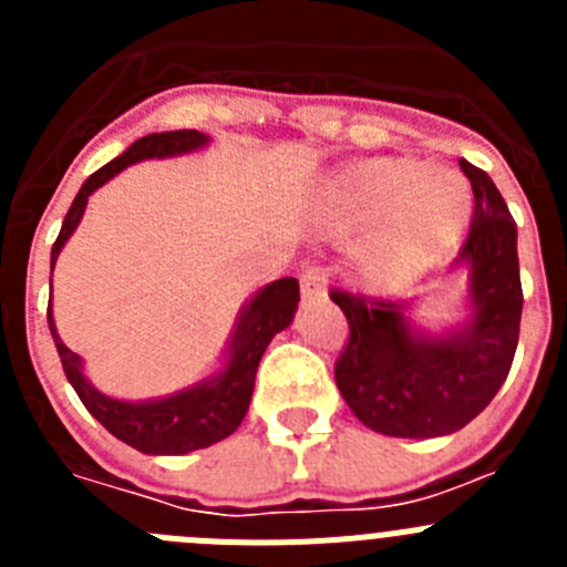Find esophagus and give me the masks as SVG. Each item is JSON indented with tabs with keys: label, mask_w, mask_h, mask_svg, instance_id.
<instances>
[{
	"label": "esophagus",
	"mask_w": 567,
	"mask_h": 567,
	"mask_svg": "<svg viewBox=\"0 0 567 567\" xmlns=\"http://www.w3.org/2000/svg\"><path fill=\"white\" fill-rule=\"evenodd\" d=\"M300 292H303V298L307 300L327 295V275H323V269L320 267L303 269V272H300Z\"/></svg>",
	"instance_id": "obj_1"
}]
</instances>
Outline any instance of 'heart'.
Segmentation results:
<instances>
[{
    "label": "heart",
    "mask_w": 567,
    "mask_h": 567,
    "mask_svg": "<svg viewBox=\"0 0 567 567\" xmlns=\"http://www.w3.org/2000/svg\"><path fill=\"white\" fill-rule=\"evenodd\" d=\"M468 218V184L452 169H429L412 158L352 164L323 198L329 233H369L363 269L380 289L405 287L434 267L457 244Z\"/></svg>",
    "instance_id": "b5f03b06"
}]
</instances>
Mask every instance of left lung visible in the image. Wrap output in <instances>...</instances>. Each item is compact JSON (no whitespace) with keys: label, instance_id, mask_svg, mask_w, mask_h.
Listing matches in <instances>:
<instances>
[{"label":"left lung","instance_id":"1","mask_svg":"<svg viewBox=\"0 0 567 567\" xmlns=\"http://www.w3.org/2000/svg\"><path fill=\"white\" fill-rule=\"evenodd\" d=\"M474 215L454 264L468 269L471 320L449 334L409 323L405 300L332 289L349 320L334 380L346 405L385 437H443L477 417L508 378L519 340L517 224L488 173L460 162Z\"/></svg>","mask_w":567,"mask_h":567}]
</instances>
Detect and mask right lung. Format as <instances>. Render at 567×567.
I'll list each match as a JSON object with an SVG mask.
<instances>
[{
  "label": "right lung",
  "instance_id": "obj_1",
  "mask_svg": "<svg viewBox=\"0 0 567 567\" xmlns=\"http://www.w3.org/2000/svg\"><path fill=\"white\" fill-rule=\"evenodd\" d=\"M209 138L198 130H169V133H150L138 142L130 144L118 158L104 164L102 169L90 175L82 184L79 195L70 204L64 215L62 233H59L53 252H50V272L62 252L64 240L73 235V229L82 221L87 198L96 193L102 184H107L115 173H122L130 164L142 158H164V155H182L189 150L204 147ZM53 280V278H50ZM300 289L295 278H280L269 287L260 289L249 307L240 312L238 329L229 343V358L221 372L213 374L204 383L184 389L178 394H169L164 400H150V403H127V400H113L107 394L96 392L87 383L82 372V360L76 352H70L62 343L53 323V312L48 303V327L56 343V352L62 358V369L68 374L70 385L76 389L79 400L84 403L93 417L107 429L113 437L133 445L144 454H187L207 449L218 440L229 437L240 425L249 409L255 389V372L267 352L269 340L292 323L295 309H298Z\"/></svg>",
  "mask_w": 567,
  "mask_h": 567
}]
</instances>
